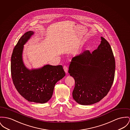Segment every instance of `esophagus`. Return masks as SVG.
Listing matches in <instances>:
<instances>
[{
	"instance_id": "34e87169",
	"label": "esophagus",
	"mask_w": 130,
	"mask_h": 130,
	"mask_svg": "<svg viewBox=\"0 0 130 130\" xmlns=\"http://www.w3.org/2000/svg\"><path fill=\"white\" fill-rule=\"evenodd\" d=\"M63 69H64V71H65V72H66V73H67V72H68V67H67V66H66V65L63 66Z\"/></svg>"
}]
</instances>
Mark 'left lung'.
Listing matches in <instances>:
<instances>
[{
  "mask_svg": "<svg viewBox=\"0 0 130 130\" xmlns=\"http://www.w3.org/2000/svg\"><path fill=\"white\" fill-rule=\"evenodd\" d=\"M97 49L86 50L72 58L69 72L74 78L73 99L82 105L95 104L110 91L115 76V61L110 44L101 37Z\"/></svg>",
  "mask_w": 130,
  "mask_h": 130,
  "instance_id": "1",
  "label": "left lung"
}]
</instances>
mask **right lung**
<instances>
[{
    "label": "right lung",
    "mask_w": 130,
    "mask_h": 130,
    "mask_svg": "<svg viewBox=\"0 0 130 130\" xmlns=\"http://www.w3.org/2000/svg\"><path fill=\"white\" fill-rule=\"evenodd\" d=\"M34 34L26 32L19 40L11 56V73L19 93L30 102L43 104L52 97L56 83L65 75L62 66L46 65L41 69L29 70L22 60L24 45Z\"/></svg>",
    "instance_id": "obj_1"
}]
</instances>
